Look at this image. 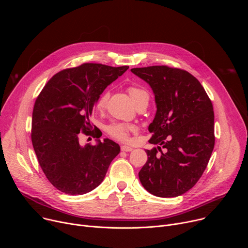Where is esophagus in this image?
Returning <instances> with one entry per match:
<instances>
[{
	"mask_svg": "<svg viewBox=\"0 0 248 248\" xmlns=\"http://www.w3.org/2000/svg\"><path fill=\"white\" fill-rule=\"evenodd\" d=\"M121 150L124 151V152H129L132 150V148L130 146H126V145H122L121 146Z\"/></svg>",
	"mask_w": 248,
	"mask_h": 248,
	"instance_id": "34e87169",
	"label": "esophagus"
}]
</instances>
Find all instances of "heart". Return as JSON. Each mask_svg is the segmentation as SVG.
<instances>
[{"label":"heart","mask_w":248,"mask_h":248,"mask_svg":"<svg viewBox=\"0 0 248 248\" xmlns=\"http://www.w3.org/2000/svg\"><path fill=\"white\" fill-rule=\"evenodd\" d=\"M129 96L137 105L138 103L142 102L143 100H149V95L147 91L144 89L140 88L136 85H128L126 88ZM110 98V93L108 90L103 91L100 96L97 98L95 102V109L99 112H102L106 109L108 105V101ZM135 129L134 125L129 124H124V123H118L114 122L109 124L108 125H106L105 131L110 137L121 140V141H127L129 139V133Z\"/></svg>","instance_id":"1"}]
</instances>
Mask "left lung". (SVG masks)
<instances>
[{"label":"left lung","mask_w":248,"mask_h":248,"mask_svg":"<svg viewBox=\"0 0 248 248\" xmlns=\"http://www.w3.org/2000/svg\"><path fill=\"white\" fill-rule=\"evenodd\" d=\"M155 94L148 160L140 170L144 188L159 197L180 196L199 181L215 145L213 105L191 74L169 65L134 67Z\"/></svg>","instance_id":"1"}]
</instances>
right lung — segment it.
<instances>
[{"label": "right lung", "instance_id": "right-lung-1", "mask_svg": "<svg viewBox=\"0 0 248 248\" xmlns=\"http://www.w3.org/2000/svg\"><path fill=\"white\" fill-rule=\"evenodd\" d=\"M127 68L92 62L65 68L46 83L36 98L32 145L47 180L58 190L70 195L93 190L120 153V146L110 139L81 146L78 134L100 137L92 132L89 120L95 102Z\"/></svg>", "mask_w": 248, "mask_h": 248}]
</instances>
